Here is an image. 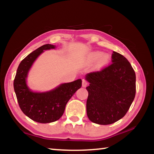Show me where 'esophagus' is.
<instances>
[{
    "label": "esophagus",
    "mask_w": 154,
    "mask_h": 154,
    "mask_svg": "<svg viewBox=\"0 0 154 154\" xmlns=\"http://www.w3.org/2000/svg\"><path fill=\"white\" fill-rule=\"evenodd\" d=\"M88 84V82L85 79H83V82H82V86L83 87H86Z\"/></svg>",
    "instance_id": "obj_1"
}]
</instances>
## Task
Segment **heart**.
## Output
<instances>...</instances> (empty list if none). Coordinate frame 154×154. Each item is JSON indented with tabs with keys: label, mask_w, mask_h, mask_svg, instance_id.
<instances>
[{
	"label": "heart",
	"mask_w": 154,
	"mask_h": 154,
	"mask_svg": "<svg viewBox=\"0 0 154 154\" xmlns=\"http://www.w3.org/2000/svg\"><path fill=\"white\" fill-rule=\"evenodd\" d=\"M96 60V67L101 69L108 64L110 58L107 54H101L100 51L92 52L88 56L87 61L88 63H92Z\"/></svg>",
	"instance_id": "b5f03b06"
}]
</instances>
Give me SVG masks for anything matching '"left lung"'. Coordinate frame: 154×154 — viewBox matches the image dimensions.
<instances>
[{
	"label": "left lung",
	"mask_w": 154,
	"mask_h": 154,
	"mask_svg": "<svg viewBox=\"0 0 154 154\" xmlns=\"http://www.w3.org/2000/svg\"><path fill=\"white\" fill-rule=\"evenodd\" d=\"M111 64L88 73V118L100 125L113 124L126 114L136 94V75L128 60L113 51Z\"/></svg>",
	"instance_id": "obj_1"
}]
</instances>
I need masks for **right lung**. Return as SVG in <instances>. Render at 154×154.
<instances>
[{"label": "right lung", "mask_w": 154, "mask_h": 154, "mask_svg": "<svg viewBox=\"0 0 154 154\" xmlns=\"http://www.w3.org/2000/svg\"><path fill=\"white\" fill-rule=\"evenodd\" d=\"M54 48V45L46 44L28 54L19 64L14 81V90L21 110L33 121L41 124L51 123L60 118L70 98L82 85V79H77L44 93L33 92L27 87L26 79L34 61L43 50Z\"/></svg>", "instance_id": "right-lung-1"}]
</instances>
